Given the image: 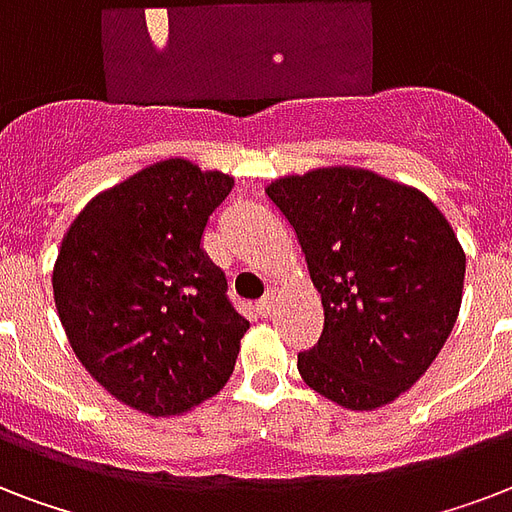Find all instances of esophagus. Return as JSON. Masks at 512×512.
I'll list each match as a JSON object with an SVG mask.
<instances>
[{
  "label": "esophagus",
  "instance_id": "34e87169",
  "mask_svg": "<svg viewBox=\"0 0 512 512\" xmlns=\"http://www.w3.org/2000/svg\"><path fill=\"white\" fill-rule=\"evenodd\" d=\"M273 308H276V287H271V290L263 295V300H260V314H263V317H271Z\"/></svg>",
  "mask_w": 512,
  "mask_h": 512
}]
</instances>
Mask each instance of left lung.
<instances>
[{
    "label": "left lung",
    "mask_w": 512,
    "mask_h": 512,
    "mask_svg": "<svg viewBox=\"0 0 512 512\" xmlns=\"http://www.w3.org/2000/svg\"><path fill=\"white\" fill-rule=\"evenodd\" d=\"M265 193L298 233L325 327L298 354L314 392L376 411L419 381L459 317L464 249L411 185L354 166L273 179Z\"/></svg>",
    "instance_id": "1"
}]
</instances>
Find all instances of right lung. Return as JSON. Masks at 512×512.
<instances>
[{
  "mask_svg": "<svg viewBox=\"0 0 512 512\" xmlns=\"http://www.w3.org/2000/svg\"><path fill=\"white\" fill-rule=\"evenodd\" d=\"M230 190L185 158L152 163L91 198L58 249L53 298L77 360L155 419L217 395L249 330L201 244Z\"/></svg>",
  "mask_w": 512,
  "mask_h": 512,
  "instance_id": "1",
  "label": "right lung"
}]
</instances>
